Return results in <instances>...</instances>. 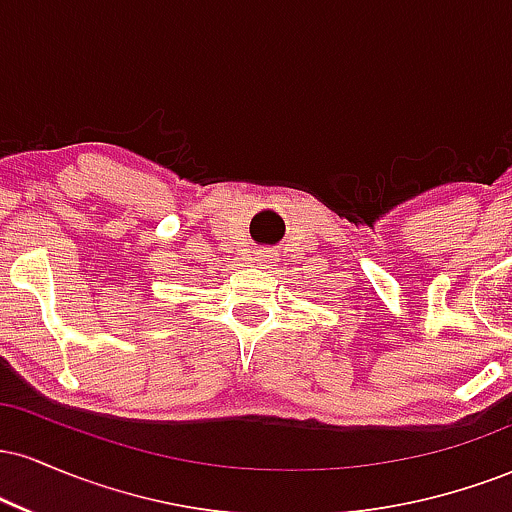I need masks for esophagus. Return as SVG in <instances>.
I'll return each instance as SVG.
<instances>
[{
    "label": "esophagus",
    "mask_w": 512,
    "mask_h": 512,
    "mask_svg": "<svg viewBox=\"0 0 512 512\" xmlns=\"http://www.w3.org/2000/svg\"><path fill=\"white\" fill-rule=\"evenodd\" d=\"M272 257H274V255H272V252H269V250H257V252H255V260H257V262H269V260H272Z\"/></svg>",
    "instance_id": "1"
}]
</instances>
